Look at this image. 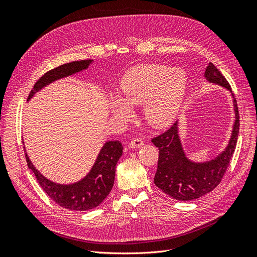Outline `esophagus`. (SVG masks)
Instances as JSON below:
<instances>
[{"label": "esophagus", "mask_w": 257, "mask_h": 257, "mask_svg": "<svg viewBox=\"0 0 257 257\" xmlns=\"http://www.w3.org/2000/svg\"><path fill=\"white\" fill-rule=\"evenodd\" d=\"M144 145V141L142 138H133L132 139V142L130 143L128 147L130 148H139Z\"/></svg>", "instance_id": "1"}]
</instances>
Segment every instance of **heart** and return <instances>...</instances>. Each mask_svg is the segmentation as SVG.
Masks as SVG:
<instances>
[{
  "mask_svg": "<svg viewBox=\"0 0 257 257\" xmlns=\"http://www.w3.org/2000/svg\"><path fill=\"white\" fill-rule=\"evenodd\" d=\"M186 83V75L181 69L142 64L128 69L120 85L124 102L132 106L144 105L148 123L155 127H166L180 109ZM112 110L121 116L131 114L130 107L119 98L112 100Z\"/></svg>",
  "mask_w": 257,
  "mask_h": 257,
  "instance_id": "obj_1",
  "label": "heart"
}]
</instances>
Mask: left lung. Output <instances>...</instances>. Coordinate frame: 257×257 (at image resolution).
<instances>
[{
  "label": "left lung",
  "mask_w": 257,
  "mask_h": 257,
  "mask_svg": "<svg viewBox=\"0 0 257 257\" xmlns=\"http://www.w3.org/2000/svg\"><path fill=\"white\" fill-rule=\"evenodd\" d=\"M205 77L209 82L222 85L231 92L228 81L211 62L206 68ZM231 95L234 98L236 119L231 137L226 149L214 160L193 163L186 159L178 135L177 122L164 133L152 138L154 146L159 148L154 183L167 195L182 201L193 200L211 192L222 181L236 149L240 126L237 100L232 92Z\"/></svg>",
  "instance_id": "8db88e82"
}]
</instances>
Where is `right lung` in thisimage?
I'll use <instances>...</instances> for the list:
<instances>
[{"mask_svg":"<svg viewBox=\"0 0 257 257\" xmlns=\"http://www.w3.org/2000/svg\"><path fill=\"white\" fill-rule=\"evenodd\" d=\"M92 60L75 61L51 69L38 79L29 94V99L50 82L78 73L88 68ZM123 147L118 141L107 142L100 150L95 164L88 176L74 184H57L46 179L31 163L28 154L26 160L38 184L54 203L65 209L84 211L97 207L110 193L114 182L115 165L121 158Z\"/></svg>","mask_w":257,"mask_h":257,"instance_id":"add662e5","label":"right lung"}]
</instances>
